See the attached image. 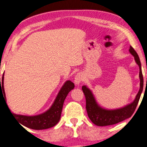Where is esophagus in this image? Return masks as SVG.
<instances>
[{
	"label": "esophagus",
	"mask_w": 147,
	"mask_h": 147,
	"mask_svg": "<svg viewBox=\"0 0 147 147\" xmlns=\"http://www.w3.org/2000/svg\"><path fill=\"white\" fill-rule=\"evenodd\" d=\"M83 80H84V77H83V75H82L81 73H78L76 75V76L75 77V83L77 84V85H78V84H80V83H81L83 81Z\"/></svg>",
	"instance_id": "1"
}]
</instances>
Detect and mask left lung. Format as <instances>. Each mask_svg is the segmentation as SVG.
Returning <instances> with one entry per match:
<instances>
[{
    "label": "left lung",
    "instance_id": "obj_1",
    "mask_svg": "<svg viewBox=\"0 0 147 147\" xmlns=\"http://www.w3.org/2000/svg\"><path fill=\"white\" fill-rule=\"evenodd\" d=\"M129 52L134 57V60L139 67L140 89L138 92L134 102L124 107L119 108V109H112V110L105 109L97 105L91 90L87 88L86 86H82V90L86 99V109H87V115H88L90 119L95 125L103 127V126L113 125V124H117L120 121H122L126 119L129 118L133 115L137 108L138 102L140 99L141 94L143 90L144 79L143 75H142L141 62L137 52L131 46H130L129 47Z\"/></svg>",
    "mask_w": 147,
    "mask_h": 147
}]
</instances>
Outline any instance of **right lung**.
Here are the masks:
<instances>
[{"instance_id":"right-lung-1","label":"right lung","mask_w":147,"mask_h":147,"mask_svg":"<svg viewBox=\"0 0 147 147\" xmlns=\"http://www.w3.org/2000/svg\"><path fill=\"white\" fill-rule=\"evenodd\" d=\"M3 79L4 77L3 75L1 80L0 78V95L1 93H2L3 94V98L5 102L6 100H5V91H4ZM74 87H75V84L73 82L69 80L66 81L57 94V97L51 107L41 115H36V116H24V115H16V114L11 113L9 108L8 109L10 110L12 116L18 120V123L23 124L25 127L35 130L45 129L50 128V127H53L56 125L60 121L65 98L67 96L68 93L71 90H73Z\"/></svg>"}]
</instances>
